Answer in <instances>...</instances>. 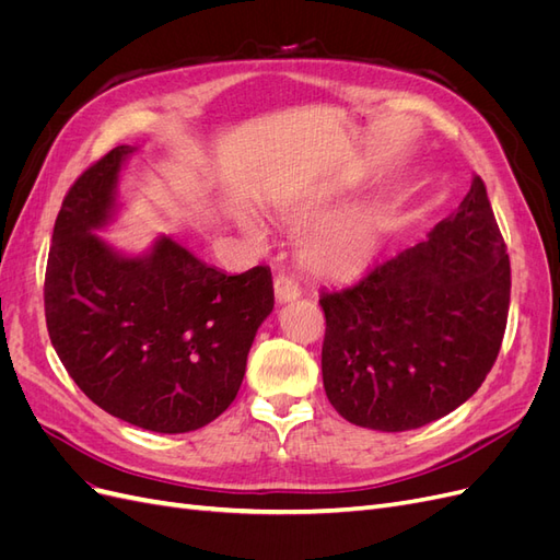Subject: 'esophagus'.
Returning a JSON list of instances; mask_svg holds the SVG:
<instances>
[{
  "label": "esophagus",
  "instance_id": "obj_1",
  "mask_svg": "<svg viewBox=\"0 0 560 560\" xmlns=\"http://www.w3.org/2000/svg\"><path fill=\"white\" fill-rule=\"evenodd\" d=\"M273 290H276V299H278L280 303L294 301V299H299V296H301V287H299V282H296L294 278H290V276H284V273L276 276V280H273Z\"/></svg>",
  "mask_w": 560,
  "mask_h": 560
}]
</instances>
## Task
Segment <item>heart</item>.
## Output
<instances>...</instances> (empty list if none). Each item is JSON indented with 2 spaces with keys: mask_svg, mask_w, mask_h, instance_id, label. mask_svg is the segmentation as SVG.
Segmentation results:
<instances>
[{
  "mask_svg": "<svg viewBox=\"0 0 560 560\" xmlns=\"http://www.w3.org/2000/svg\"><path fill=\"white\" fill-rule=\"evenodd\" d=\"M317 214L315 206L284 208L292 224H308ZM245 229L254 241H264V229L254 217H245ZM381 214L374 208H350L319 224L301 245V261L319 278L343 280L358 276L374 257L381 243Z\"/></svg>",
  "mask_w": 560,
  "mask_h": 560,
  "instance_id": "b5f03b06",
  "label": "heart"
}]
</instances>
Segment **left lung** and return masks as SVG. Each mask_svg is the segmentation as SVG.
<instances>
[{"label":"left lung","instance_id":"left-lung-1","mask_svg":"<svg viewBox=\"0 0 560 560\" xmlns=\"http://www.w3.org/2000/svg\"><path fill=\"white\" fill-rule=\"evenodd\" d=\"M512 268L481 177L428 241L322 292V381L352 425L404 432L465 404L493 369Z\"/></svg>","mask_w":560,"mask_h":560}]
</instances>
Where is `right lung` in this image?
Masks as SVG:
<instances>
[{
  "mask_svg": "<svg viewBox=\"0 0 560 560\" xmlns=\"http://www.w3.org/2000/svg\"><path fill=\"white\" fill-rule=\"evenodd\" d=\"M132 151L112 149L62 200L46 264V327L67 374L100 409L182 434L238 395L254 336L273 311V278L266 266L226 276L171 235L140 257L100 238Z\"/></svg>",
  "mask_w": 560,
  "mask_h": 560,
  "instance_id": "obj_1",
  "label": "right lung"
}]
</instances>
